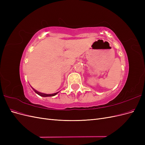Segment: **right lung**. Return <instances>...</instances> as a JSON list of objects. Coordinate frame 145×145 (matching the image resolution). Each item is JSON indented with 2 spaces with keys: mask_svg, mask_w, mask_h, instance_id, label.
<instances>
[{
  "mask_svg": "<svg viewBox=\"0 0 145 145\" xmlns=\"http://www.w3.org/2000/svg\"><path fill=\"white\" fill-rule=\"evenodd\" d=\"M33 90L35 91V93H36V94H37L38 95H39L40 96H42V97H51V96H54V95H56L58 93H54V94H44V93H40V92H39L36 90H35L34 88H33Z\"/></svg>",
  "mask_w": 145,
  "mask_h": 145,
  "instance_id": "right-lung-1",
  "label": "right lung"
}]
</instances>
